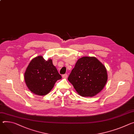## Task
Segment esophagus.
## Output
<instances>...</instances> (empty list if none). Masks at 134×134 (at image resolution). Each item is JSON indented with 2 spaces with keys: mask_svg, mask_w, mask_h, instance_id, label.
Returning a JSON list of instances; mask_svg holds the SVG:
<instances>
[{
  "mask_svg": "<svg viewBox=\"0 0 134 134\" xmlns=\"http://www.w3.org/2000/svg\"><path fill=\"white\" fill-rule=\"evenodd\" d=\"M67 77H68V74H65L63 75V77L64 78V79H66V78H67Z\"/></svg>",
  "mask_w": 134,
  "mask_h": 134,
  "instance_id": "obj_1",
  "label": "esophagus"
}]
</instances>
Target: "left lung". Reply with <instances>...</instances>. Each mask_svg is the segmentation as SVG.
Wrapping results in <instances>:
<instances>
[{"mask_svg":"<svg viewBox=\"0 0 134 134\" xmlns=\"http://www.w3.org/2000/svg\"><path fill=\"white\" fill-rule=\"evenodd\" d=\"M82 97H93L100 92L107 81L105 67L95 57L79 59L68 77Z\"/></svg>","mask_w":134,"mask_h":134,"instance_id":"8db88e82","label":"left lung"}]
</instances>
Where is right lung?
I'll return each instance as SVG.
<instances>
[{"label":"right lung","instance_id":"right-lung-1","mask_svg":"<svg viewBox=\"0 0 134 134\" xmlns=\"http://www.w3.org/2000/svg\"><path fill=\"white\" fill-rule=\"evenodd\" d=\"M62 78L53 65L52 60L46 61L42 56L31 61L25 73L27 87L32 93L39 96L47 94L53 88L56 81Z\"/></svg>","mask_w":134,"mask_h":134}]
</instances>
